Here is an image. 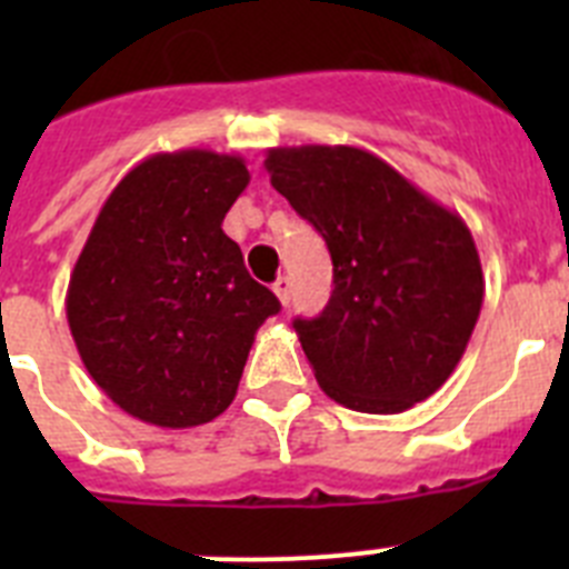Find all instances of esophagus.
Segmentation results:
<instances>
[{
	"label": "esophagus",
	"mask_w": 569,
	"mask_h": 569,
	"mask_svg": "<svg viewBox=\"0 0 569 569\" xmlns=\"http://www.w3.org/2000/svg\"><path fill=\"white\" fill-rule=\"evenodd\" d=\"M273 293L279 296L281 305L288 308V305H290V279H288V276H279V279L273 281Z\"/></svg>",
	"instance_id": "34e87169"
}]
</instances>
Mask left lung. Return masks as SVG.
I'll return each instance as SVG.
<instances>
[{"label": "left lung", "mask_w": 569, "mask_h": 569, "mask_svg": "<svg viewBox=\"0 0 569 569\" xmlns=\"http://www.w3.org/2000/svg\"><path fill=\"white\" fill-rule=\"evenodd\" d=\"M264 168L333 259L328 308L293 321L321 390L359 413H401L433 396L485 301L461 216L350 144L273 148Z\"/></svg>", "instance_id": "left-lung-1"}]
</instances>
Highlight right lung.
<instances>
[{
	"label": "right lung",
	"mask_w": 569,
	"mask_h": 569,
	"mask_svg": "<svg viewBox=\"0 0 569 569\" xmlns=\"http://www.w3.org/2000/svg\"><path fill=\"white\" fill-rule=\"evenodd\" d=\"M248 182L241 156L156 153L99 210L64 308L90 379L133 419L182 430L224 413L279 313L222 230Z\"/></svg>",
	"instance_id": "obj_1"
}]
</instances>
